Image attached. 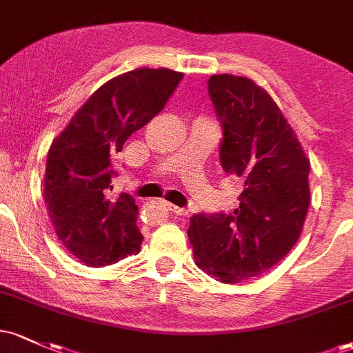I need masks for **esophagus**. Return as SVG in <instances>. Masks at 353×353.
Returning a JSON list of instances; mask_svg holds the SVG:
<instances>
[{
  "instance_id": "obj_1",
  "label": "esophagus",
  "mask_w": 353,
  "mask_h": 353,
  "mask_svg": "<svg viewBox=\"0 0 353 353\" xmlns=\"http://www.w3.org/2000/svg\"><path fill=\"white\" fill-rule=\"evenodd\" d=\"M165 206H168L169 211L174 212V214H177V216H188V209L179 208V206H176V204H170V203H165Z\"/></svg>"
}]
</instances>
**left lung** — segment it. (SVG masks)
Wrapping results in <instances>:
<instances>
[{
	"label": "left lung",
	"instance_id": "left-lung-1",
	"mask_svg": "<svg viewBox=\"0 0 353 353\" xmlns=\"http://www.w3.org/2000/svg\"><path fill=\"white\" fill-rule=\"evenodd\" d=\"M223 123V169L241 185L230 214H196L188 236L194 261L223 283L259 276L300 239L310 206V159L271 95L246 77L209 79Z\"/></svg>",
	"mask_w": 353,
	"mask_h": 353
}]
</instances>
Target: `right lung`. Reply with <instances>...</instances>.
I'll use <instances>...</instances> for the list:
<instances>
[{"label": "right lung", "mask_w": 353, "mask_h": 353, "mask_svg": "<svg viewBox=\"0 0 353 353\" xmlns=\"http://www.w3.org/2000/svg\"><path fill=\"white\" fill-rule=\"evenodd\" d=\"M181 79V72L144 67L114 77L53 139L43 179L46 209L61 245L87 266L114 265L141 250L137 204L125 192L110 196L112 159L164 108Z\"/></svg>", "instance_id": "right-lung-1"}]
</instances>
